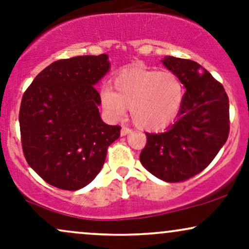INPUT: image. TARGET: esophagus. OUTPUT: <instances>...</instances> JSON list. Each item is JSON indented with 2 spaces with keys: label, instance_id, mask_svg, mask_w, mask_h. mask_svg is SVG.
<instances>
[{
  "label": "esophagus",
  "instance_id": "34e87169",
  "mask_svg": "<svg viewBox=\"0 0 249 249\" xmlns=\"http://www.w3.org/2000/svg\"><path fill=\"white\" fill-rule=\"evenodd\" d=\"M128 133H131V128H128L126 126H123L122 130H121V136L124 137V136H126V134H128Z\"/></svg>",
  "mask_w": 249,
  "mask_h": 249
}]
</instances>
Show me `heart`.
<instances>
[{
    "label": "heart",
    "mask_w": 249,
    "mask_h": 249,
    "mask_svg": "<svg viewBox=\"0 0 249 249\" xmlns=\"http://www.w3.org/2000/svg\"><path fill=\"white\" fill-rule=\"evenodd\" d=\"M184 85L176 73L134 68L119 73L112 91L102 92V105L112 118L131 111L134 124L142 130H160L178 116Z\"/></svg>",
    "instance_id": "obj_1"
}]
</instances>
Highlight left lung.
I'll use <instances>...</instances> for the list:
<instances>
[{"mask_svg":"<svg viewBox=\"0 0 249 249\" xmlns=\"http://www.w3.org/2000/svg\"><path fill=\"white\" fill-rule=\"evenodd\" d=\"M164 67L186 89L178 119L162 133H146L142 165L158 179L178 182L206 168L230 132V102L225 89L190 59L165 56Z\"/></svg>","mask_w":249,"mask_h":249,"instance_id":"obj_1","label":"left lung"}]
</instances>
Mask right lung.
Masks as SVG:
<instances>
[{
  "label": "right lung",
  "instance_id": "1",
  "mask_svg": "<svg viewBox=\"0 0 249 249\" xmlns=\"http://www.w3.org/2000/svg\"><path fill=\"white\" fill-rule=\"evenodd\" d=\"M111 69L107 53L59 59L22 97L19 128L29 166L48 184L77 191L101 172L121 126L102 121L95 87Z\"/></svg>",
  "mask_w": 249,
  "mask_h": 249
}]
</instances>
